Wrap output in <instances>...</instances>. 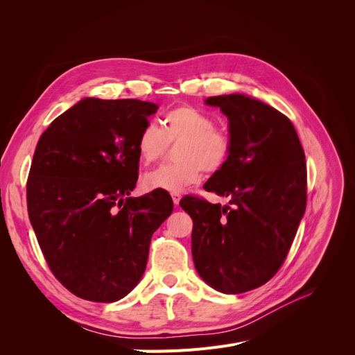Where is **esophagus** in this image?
<instances>
[{
  "label": "esophagus",
  "instance_id": "34e87169",
  "mask_svg": "<svg viewBox=\"0 0 355 355\" xmlns=\"http://www.w3.org/2000/svg\"><path fill=\"white\" fill-rule=\"evenodd\" d=\"M171 197H173V202L175 204V206H178V204H180V200H181V194H180V193H173V194H171Z\"/></svg>",
  "mask_w": 355,
  "mask_h": 355
}]
</instances>
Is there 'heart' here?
<instances>
[{"label": "heart", "mask_w": 355, "mask_h": 355, "mask_svg": "<svg viewBox=\"0 0 355 355\" xmlns=\"http://www.w3.org/2000/svg\"><path fill=\"white\" fill-rule=\"evenodd\" d=\"M178 139L180 161L146 173L144 185L148 190L182 191L200 180L202 170L217 173L230 159V137L216 129L211 118L191 106H178L168 112L162 119V129L155 123H146L137 139L138 155L145 164L154 162L164 154L166 142Z\"/></svg>", "instance_id": "b5f03b06"}]
</instances>
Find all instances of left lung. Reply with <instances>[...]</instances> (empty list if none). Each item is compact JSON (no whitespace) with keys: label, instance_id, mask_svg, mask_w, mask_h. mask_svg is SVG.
I'll return each mask as SVG.
<instances>
[{"label":"left lung","instance_id":"obj_1","mask_svg":"<svg viewBox=\"0 0 355 355\" xmlns=\"http://www.w3.org/2000/svg\"><path fill=\"white\" fill-rule=\"evenodd\" d=\"M229 119L232 155L204 184L230 206L185 196L191 253L204 282L223 293L262 286L282 266L306 207L305 153L292 122L243 93L204 101Z\"/></svg>","mask_w":355,"mask_h":355}]
</instances>
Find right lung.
I'll return each instance as SVG.
<instances>
[{
	"label": "right lung",
	"mask_w": 355,
	"mask_h": 355,
	"mask_svg": "<svg viewBox=\"0 0 355 355\" xmlns=\"http://www.w3.org/2000/svg\"><path fill=\"white\" fill-rule=\"evenodd\" d=\"M158 106L83 98L35 146L27 181L30 223L53 275L82 300L115 302L145 272L154 232L173 213L166 191L129 197L137 139Z\"/></svg>",
	"instance_id": "add662e5"
}]
</instances>
